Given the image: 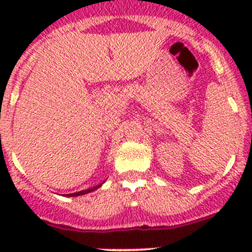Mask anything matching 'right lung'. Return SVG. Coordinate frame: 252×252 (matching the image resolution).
Segmentation results:
<instances>
[{
	"mask_svg": "<svg viewBox=\"0 0 252 252\" xmlns=\"http://www.w3.org/2000/svg\"><path fill=\"white\" fill-rule=\"evenodd\" d=\"M99 187H101V184H99V186H97V187H94V188H91V189H86V190H81V192H77V193H72V194H66V195H69V197H77V195L87 194V193H90V192H93V190H94V189L99 188Z\"/></svg>",
	"mask_w": 252,
	"mask_h": 252,
	"instance_id": "obj_1",
	"label": "right lung"
}]
</instances>
